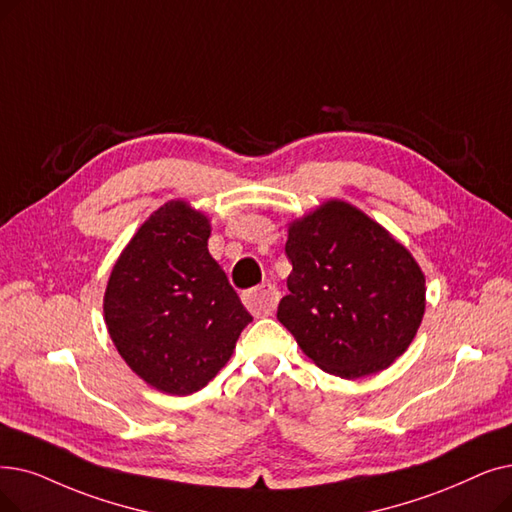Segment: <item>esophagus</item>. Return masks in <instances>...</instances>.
Returning <instances> with one entry per match:
<instances>
[{"instance_id": "esophagus-1", "label": "esophagus", "mask_w": 512, "mask_h": 512, "mask_svg": "<svg viewBox=\"0 0 512 512\" xmlns=\"http://www.w3.org/2000/svg\"><path fill=\"white\" fill-rule=\"evenodd\" d=\"M244 305L251 309V314L261 316H272L274 309L280 301V293L274 284H259L257 288H251L249 293H244Z\"/></svg>"}]
</instances>
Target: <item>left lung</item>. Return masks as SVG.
Segmentation results:
<instances>
[{"label": "left lung", "mask_w": 512, "mask_h": 512, "mask_svg": "<svg viewBox=\"0 0 512 512\" xmlns=\"http://www.w3.org/2000/svg\"><path fill=\"white\" fill-rule=\"evenodd\" d=\"M293 263L278 320L307 358L341 379L381 372L425 316V274L402 242L345 201L288 224Z\"/></svg>", "instance_id": "8db88e82"}]
</instances>
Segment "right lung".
<instances>
[{
	"mask_svg": "<svg viewBox=\"0 0 512 512\" xmlns=\"http://www.w3.org/2000/svg\"><path fill=\"white\" fill-rule=\"evenodd\" d=\"M209 217L186 201L154 211L110 272L104 322L125 364L169 395L203 389L253 318L211 257Z\"/></svg>",
	"mask_w": 512,
	"mask_h": 512,
	"instance_id": "right-lung-1",
	"label": "right lung"
}]
</instances>
